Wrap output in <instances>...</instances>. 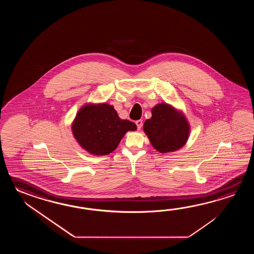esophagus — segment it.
Returning a JSON list of instances; mask_svg holds the SVG:
<instances>
[{"label": "esophagus", "mask_w": 254, "mask_h": 254, "mask_svg": "<svg viewBox=\"0 0 254 254\" xmlns=\"http://www.w3.org/2000/svg\"><path fill=\"white\" fill-rule=\"evenodd\" d=\"M136 125H137V128L138 129H140L141 128V126H142V121L141 120H138V121H136Z\"/></svg>", "instance_id": "1"}]
</instances>
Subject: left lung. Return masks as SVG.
<instances>
[{
	"label": "left lung",
	"instance_id": "1",
	"mask_svg": "<svg viewBox=\"0 0 254 254\" xmlns=\"http://www.w3.org/2000/svg\"><path fill=\"white\" fill-rule=\"evenodd\" d=\"M143 130L151 145L161 153L178 151L189 139L190 126L184 113L169 103H158L151 109Z\"/></svg>",
	"mask_w": 254,
	"mask_h": 254
}]
</instances>
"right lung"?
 <instances>
[{
  "mask_svg": "<svg viewBox=\"0 0 254 254\" xmlns=\"http://www.w3.org/2000/svg\"><path fill=\"white\" fill-rule=\"evenodd\" d=\"M134 123L122 120L109 103H85L76 114L71 132L83 150L92 155H108L125 133L136 130Z\"/></svg>",
  "mask_w": 254,
  "mask_h": 254,
  "instance_id": "obj_1",
  "label": "right lung"
}]
</instances>
